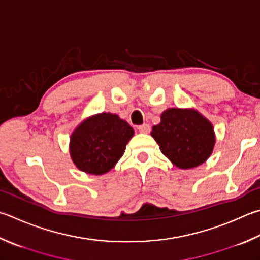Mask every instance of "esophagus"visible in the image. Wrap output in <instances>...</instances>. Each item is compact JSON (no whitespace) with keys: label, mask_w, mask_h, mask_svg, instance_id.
<instances>
[{"label":"esophagus","mask_w":260,"mask_h":260,"mask_svg":"<svg viewBox=\"0 0 260 260\" xmlns=\"http://www.w3.org/2000/svg\"><path fill=\"white\" fill-rule=\"evenodd\" d=\"M138 131L141 132V134H148V132L150 131V125L147 124V123H144L141 125H138Z\"/></svg>","instance_id":"34e87169"}]
</instances>
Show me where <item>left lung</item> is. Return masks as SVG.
Segmentation results:
<instances>
[{"instance_id":"obj_1","label":"left lung","mask_w":260,"mask_h":260,"mask_svg":"<svg viewBox=\"0 0 260 260\" xmlns=\"http://www.w3.org/2000/svg\"><path fill=\"white\" fill-rule=\"evenodd\" d=\"M151 136L161 153L180 169L203 164L215 145L213 125L193 110H166L160 123L153 126Z\"/></svg>"}]
</instances>
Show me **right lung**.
Masks as SVG:
<instances>
[{"instance_id": "right-lung-1", "label": "right lung", "mask_w": 260, "mask_h": 260, "mask_svg": "<svg viewBox=\"0 0 260 260\" xmlns=\"http://www.w3.org/2000/svg\"><path fill=\"white\" fill-rule=\"evenodd\" d=\"M134 136L124 120L111 113L89 117L73 131L70 154L79 170L89 174H104L113 168Z\"/></svg>"}]
</instances>
